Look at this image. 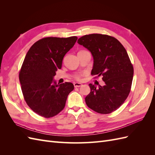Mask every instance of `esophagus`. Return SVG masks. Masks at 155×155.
<instances>
[{"label": "esophagus", "mask_w": 155, "mask_h": 155, "mask_svg": "<svg viewBox=\"0 0 155 155\" xmlns=\"http://www.w3.org/2000/svg\"><path fill=\"white\" fill-rule=\"evenodd\" d=\"M74 87H81L83 85L81 83H74Z\"/></svg>", "instance_id": "34e87169"}]
</instances>
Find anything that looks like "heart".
Wrapping results in <instances>:
<instances>
[{
    "label": "heart",
    "mask_w": 155,
    "mask_h": 155,
    "mask_svg": "<svg viewBox=\"0 0 155 155\" xmlns=\"http://www.w3.org/2000/svg\"><path fill=\"white\" fill-rule=\"evenodd\" d=\"M83 75H84V74H81V75H78V76H76V79H80L81 76H83Z\"/></svg>",
    "instance_id": "heart-1"
}]
</instances>
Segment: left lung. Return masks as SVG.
Returning a JSON list of instances; mask_svg holds the SVG:
<instances>
[{
  "mask_svg": "<svg viewBox=\"0 0 155 155\" xmlns=\"http://www.w3.org/2000/svg\"><path fill=\"white\" fill-rule=\"evenodd\" d=\"M78 43L91 51L94 63L92 75L102 76L104 86L90 83L87 105L98 113L109 114L117 110L127 97L134 70L124 46L113 37L93 34L80 37Z\"/></svg>",
  "mask_w": 155,
  "mask_h": 155,
  "instance_id": "1",
  "label": "left lung"
}]
</instances>
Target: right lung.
<instances>
[{
  "mask_svg": "<svg viewBox=\"0 0 155 155\" xmlns=\"http://www.w3.org/2000/svg\"><path fill=\"white\" fill-rule=\"evenodd\" d=\"M77 39L76 36L45 37L33 45L25 56L19 72L22 92L28 105L39 116L51 118L59 113L74 90L72 83L58 84L54 77Z\"/></svg>",
  "mask_w": 155,
  "mask_h": 155,
  "instance_id": "add662e5",
  "label": "right lung"
}]
</instances>
